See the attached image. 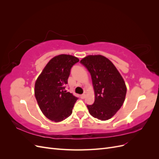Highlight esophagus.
<instances>
[{
    "label": "esophagus",
    "mask_w": 159,
    "mask_h": 159,
    "mask_svg": "<svg viewBox=\"0 0 159 159\" xmlns=\"http://www.w3.org/2000/svg\"><path fill=\"white\" fill-rule=\"evenodd\" d=\"M80 98H81V99H84V98H85V94H82V95H80Z\"/></svg>",
    "instance_id": "obj_1"
}]
</instances>
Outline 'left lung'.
Masks as SVG:
<instances>
[{
  "label": "left lung",
  "mask_w": 159,
  "mask_h": 159,
  "mask_svg": "<svg viewBox=\"0 0 159 159\" xmlns=\"http://www.w3.org/2000/svg\"><path fill=\"white\" fill-rule=\"evenodd\" d=\"M91 76L95 101L87 107L91 116L102 121L111 118L123 105L127 93L125 83L107 57L89 55L80 61Z\"/></svg>",
  "instance_id": "left-lung-1"
}]
</instances>
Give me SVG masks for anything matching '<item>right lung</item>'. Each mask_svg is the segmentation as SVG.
Here are the masks:
<instances>
[{"label":"right lung","instance_id":"1","mask_svg":"<svg viewBox=\"0 0 159 159\" xmlns=\"http://www.w3.org/2000/svg\"><path fill=\"white\" fill-rule=\"evenodd\" d=\"M79 61L78 57L61 54L46 64L35 83L34 94L42 112L50 120L60 122L72 113L78 98L67 92L65 85L71 67Z\"/></svg>","mask_w":159,"mask_h":159}]
</instances>
